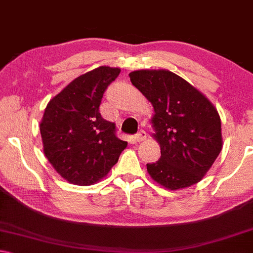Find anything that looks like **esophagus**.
Listing matches in <instances>:
<instances>
[{
	"label": "esophagus",
	"mask_w": 253,
	"mask_h": 253,
	"mask_svg": "<svg viewBox=\"0 0 253 253\" xmlns=\"http://www.w3.org/2000/svg\"><path fill=\"white\" fill-rule=\"evenodd\" d=\"M145 137H146V133H145V131H138L136 133L135 136H133V139H135V142H142L143 139H145Z\"/></svg>",
	"instance_id": "esophagus-1"
}]
</instances>
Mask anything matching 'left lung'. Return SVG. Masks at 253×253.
<instances>
[{
    "instance_id": "8db88e82",
    "label": "left lung",
    "mask_w": 253,
    "mask_h": 253,
    "mask_svg": "<svg viewBox=\"0 0 253 253\" xmlns=\"http://www.w3.org/2000/svg\"><path fill=\"white\" fill-rule=\"evenodd\" d=\"M130 81L155 109L152 126L161 158L148 163L151 178L167 189L198 183L222 150L220 117L212 103L178 75L137 70Z\"/></svg>"
}]
</instances>
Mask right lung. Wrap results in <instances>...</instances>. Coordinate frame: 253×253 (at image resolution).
Wrapping results in <instances>:
<instances>
[{
    "mask_svg": "<svg viewBox=\"0 0 253 253\" xmlns=\"http://www.w3.org/2000/svg\"><path fill=\"white\" fill-rule=\"evenodd\" d=\"M121 69L99 67L81 75L46 105L40 130L43 151L71 184L91 185L107 176L127 143L99 112L103 93Z\"/></svg>",
    "mask_w": 253,
    "mask_h": 253,
    "instance_id": "obj_1",
    "label": "right lung"
}]
</instances>
